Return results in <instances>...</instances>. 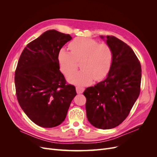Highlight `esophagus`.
<instances>
[{"label": "esophagus", "instance_id": "34e87169", "mask_svg": "<svg viewBox=\"0 0 157 157\" xmlns=\"http://www.w3.org/2000/svg\"><path fill=\"white\" fill-rule=\"evenodd\" d=\"M85 88L83 87H80V86H77L76 87V91H77V94H82L84 91Z\"/></svg>", "mask_w": 157, "mask_h": 157}]
</instances>
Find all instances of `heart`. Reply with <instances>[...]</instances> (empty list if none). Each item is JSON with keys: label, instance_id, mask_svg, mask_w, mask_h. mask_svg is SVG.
Wrapping results in <instances>:
<instances>
[{"label": "heart", "instance_id": "b5f03b06", "mask_svg": "<svg viewBox=\"0 0 157 157\" xmlns=\"http://www.w3.org/2000/svg\"><path fill=\"white\" fill-rule=\"evenodd\" d=\"M71 52L61 48L58 59L61 71L67 74L77 67L80 61L82 69L67 75L68 82L78 86L91 84L94 79L103 78L110 69L113 52L107 44H99L96 40L84 37L76 38L69 45Z\"/></svg>", "mask_w": 157, "mask_h": 157}]
</instances>
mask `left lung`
I'll use <instances>...</instances> for the list:
<instances>
[{"instance_id": "1", "label": "left lung", "mask_w": 157, "mask_h": 157, "mask_svg": "<svg viewBox=\"0 0 157 157\" xmlns=\"http://www.w3.org/2000/svg\"><path fill=\"white\" fill-rule=\"evenodd\" d=\"M100 37L113 52L106 78L84 90L86 116L99 129H111L128 117L140 92L141 67L134 52L113 36Z\"/></svg>"}]
</instances>
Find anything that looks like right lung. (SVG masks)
<instances>
[{
	"mask_svg": "<svg viewBox=\"0 0 157 157\" xmlns=\"http://www.w3.org/2000/svg\"><path fill=\"white\" fill-rule=\"evenodd\" d=\"M71 39L68 34L46 31L27 45L19 59L15 72L17 101L39 126L61 124L77 95L74 86L66 84L58 59L61 48Z\"/></svg>",
	"mask_w": 157,
	"mask_h": 157,
	"instance_id": "add662e5",
	"label": "right lung"
}]
</instances>
